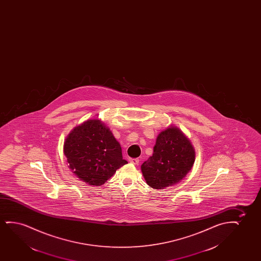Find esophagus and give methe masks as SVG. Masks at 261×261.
<instances>
[{
	"label": "esophagus",
	"mask_w": 261,
	"mask_h": 261,
	"mask_svg": "<svg viewBox=\"0 0 261 261\" xmlns=\"http://www.w3.org/2000/svg\"><path fill=\"white\" fill-rule=\"evenodd\" d=\"M129 161H130L131 163H133V164H139V159H133V158H130V159H129Z\"/></svg>",
	"instance_id": "34e87169"
}]
</instances>
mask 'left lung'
Listing matches in <instances>:
<instances>
[{
  "instance_id": "obj_1",
  "label": "left lung",
  "mask_w": 261,
  "mask_h": 261,
  "mask_svg": "<svg viewBox=\"0 0 261 261\" xmlns=\"http://www.w3.org/2000/svg\"><path fill=\"white\" fill-rule=\"evenodd\" d=\"M195 151L178 128L169 127L158 136L153 154L142 165L147 184L164 189L181 181L192 169Z\"/></svg>"
}]
</instances>
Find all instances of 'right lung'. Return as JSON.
Segmentation results:
<instances>
[{
	"label": "right lung",
	"mask_w": 261,
	"mask_h": 261,
	"mask_svg": "<svg viewBox=\"0 0 261 261\" xmlns=\"http://www.w3.org/2000/svg\"><path fill=\"white\" fill-rule=\"evenodd\" d=\"M64 154L75 175L90 186H101L126 164L120 144L98 119L73 129L64 143Z\"/></svg>",
	"instance_id": "1"
}]
</instances>
